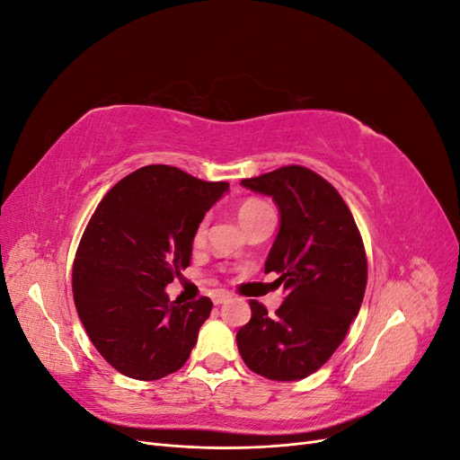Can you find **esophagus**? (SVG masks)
Wrapping results in <instances>:
<instances>
[{"mask_svg":"<svg viewBox=\"0 0 460 460\" xmlns=\"http://www.w3.org/2000/svg\"><path fill=\"white\" fill-rule=\"evenodd\" d=\"M211 299H213L215 305H220V303H225V301L230 299V294H228V291H225V289H215L213 294H211Z\"/></svg>","mask_w":460,"mask_h":460,"instance_id":"34e87169","label":"esophagus"}]
</instances>
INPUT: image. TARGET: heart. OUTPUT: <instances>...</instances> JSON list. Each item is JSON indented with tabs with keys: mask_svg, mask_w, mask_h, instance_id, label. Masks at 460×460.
Instances as JSON below:
<instances>
[{
	"mask_svg": "<svg viewBox=\"0 0 460 460\" xmlns=\"http://www.w3.org/2000/svg\"><path fill=\"white\" fill-rule=\"evenodd\" d=\"M269 213H274L272 207L267 201L255 199V198L245 199L238 208V215H240V220L243 226H249L252 222H255L257 218L269 215ZM205 234H207V218H203L198 225L196 232H193V245H201L205 240Z\"/></svg>",
	"mask_w": 460,
	"mask_h": 460,
	"instance_id": "b5f03b06",
	"label": "heart"
}]
</instances>
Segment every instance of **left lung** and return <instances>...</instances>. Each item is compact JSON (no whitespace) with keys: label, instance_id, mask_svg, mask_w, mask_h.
Masks as SVG:
<instances>
[{"label":"left lung","instance_id":"8db88e82","mask_svg":"<svg viewBox=\"0 0 460 460\" xmlns=\"http://www.w3.org/2000/svg\"><path fill=\"white\" fill-rule=\"evenodd\" d=\"M270 196L280 230L264 262L286 297L274 314L252 299V320L238 330V349L253 372L276 382L307 378L341 345L367 289V253L338 190L299 164L242 180Z\"/></svg>","mask_w":460,"mask_h":460}]
</instances>
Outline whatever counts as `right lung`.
Wrapping results in <instances>:
<instances>
[{"instance_id":"obj_1","label":"right lung","mask_w":460,"mask_h":460,"mask_svg":"<svg viewBox=\"0 0 460 460\" xmlns=\"http://www.w3.org/2000/svg\"><path fill=\"white\" fill-rule=\"evenodd\" d=\"M169 164L124 176L97 205L73 264V296L92 343L134 380L182 368L213 303L171 301L164 288L190 267L193 232L228 191Z\"/></svg>"}]
</instances>
